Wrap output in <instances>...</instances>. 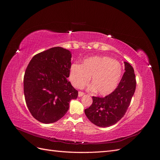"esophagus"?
<instances>
[{"label": "esophagus", "instance_id": "esophagus-1", "mask_svg": "<svg viewBox=\"0 0 160 160\" xmlns=\"http://www.w3.org/2000/svg\"><path fill=\"white\" fill-rule=\"evenodd\" d=\"M85 95V93H83V92H81V91H79V93H78V96L79 97H82V96H83Z\"/></svg>", "mask_w": 160, "mask_h": 160}]
</instances>
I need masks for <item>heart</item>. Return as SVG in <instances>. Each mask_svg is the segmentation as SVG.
<instances>
[{
    "label": "heart",
    "mask_w": 160,
    "mask_h": 160,
    "mask_svg": "<svg viewBox=\"0 0 160 160\" xmlns=\"http://www.w3.org/2000/svg\"><path fill=\"white\" fill-rule=\"evenodd\" d=\"M122 75L120 62L109 57H92L83 61L82 65L72 64L69 80L72 86L83 88L91 77L90 89L100 95H108L117 88Z\"/></svg>",
    "instance_id": "b5f03b06"
}]
</instances>
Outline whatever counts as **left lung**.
<instances>
[{"mask_svg": "<svg viewBox=\"0 0 160 160\" xmlns=\"http://www.w3.org/2000/svg\"><path fill=\"white\" fill-rule=\"evenodd\" d=\"M124 74L118 88L105 98L93 97V103L85 113L97 126L109 127L122 119L130 104L136 88L134 70L129 62H124Z\"/></svg>", "mask_w": 160, "mask_h": 160, "instance_id": "1", "label": "left lung"}]
</instances>
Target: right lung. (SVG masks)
Returning <instances> with one entry per match:
<instances>
[{
    "mask_svg": "<svg viewBox=\"0 0 160 160\" xmlns=\"http://www.w3.org/2000/svg\"><path fill=\"white\" fill-rule=\"evenodd\" d=\"M71 52L52 47L34 56L24 76V94L34 118L42 123L57 122L66 114L77 91L67 78L69 77Z\"/></svg>",
    "mask_w": 160,
    "mask_h": 160,
    "instance_id": "obj_1",
    "label": "right lung"
}]
</instances>
